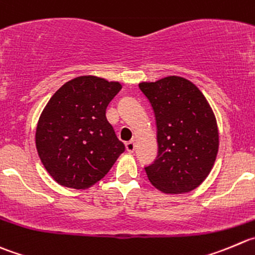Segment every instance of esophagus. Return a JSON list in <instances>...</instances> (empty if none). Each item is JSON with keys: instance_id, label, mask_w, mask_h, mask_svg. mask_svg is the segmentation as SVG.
Instances as JSON below:
<instances>
[{"instance_id": "obj_1", "label": "esophagus", "mask_w": 255, "mask_h": 255, "mask_svg": "<svg viewBox=\"0 0 255 255\" xmlns=\"http://www.w3.org/2000/svg\"><path fill=\"white\" fill-rule=\"evenodd\" d=\"M125 147H126V150H128V151H129V152H134V150H135V142H134V141L126 142Z\"/></svg>"}]
</instances>
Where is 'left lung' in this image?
<instances>
[{
    "label": "left lung",
    "instance_id": "obj_1",
    "mask_svg": "<svg viewBox=\"0 0 255 255\" xmlns=\"http://www.w3.org/2000/svg\"><path fill=\"white\" fill-rule=\"evenodd\" d=\"M156 120L157 156L145 168L166 194L189 193L205 180L219 147L217 120L202 91L189 80L168 76L139 84Z\"/></svg>",
    "mask_w": 255,
    "mask_h": 255
}]
</instances>
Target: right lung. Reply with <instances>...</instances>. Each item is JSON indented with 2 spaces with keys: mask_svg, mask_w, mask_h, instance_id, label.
Returning <instances> with one entry per match:
<instances>
[{
  "mask_svg": "<svg viewBox=\"0 0 255 255\" xmlns=\"http://www.w3.org/2000/svg\"><path fill=\"white\" fill-rule=\"evenodd\" d=\"M121 84L79 76L62 85L43 109L36 147L43 166L60 185L86 189L104 178L125 145L106 119Z\"/></svg>",
  "mask_w": 255,
  "mask_h": 255,
  "instance_id": "obj_1",
  "label": "right lung"
}]
</instances>
